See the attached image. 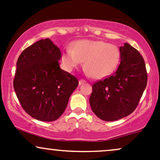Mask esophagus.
Returning a JSON list of instances; mask_svg holds the SVG:
<instances>
[{
  "instance_id": "esophagus-1",
  "label": "esophagus",
  "mask_w": 160,
  "mask_h": 160,
  "mask_svg": "<svg viewBox=\"0 0 160 160\" xmlns=\"http://www.w3.org/2000/svg\"><path fill=\"white\" fill-rule=\"evenodd\" d=\"M85 80H83V79H80L79 81H78V84H79V85H82V84H84V83H85Z\"/></svg>"
}]
</instances>
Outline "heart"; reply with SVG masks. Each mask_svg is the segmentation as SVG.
<instances>
[{
	"label": "heart",
	"instance_id": "obj_1",
	"mask_svg": "<svg viewBox=\"0 0 160 160\" xmlns=\"http://www.w3.org/2000/svg\"><path fill=\"white\" fill-rule=\"evenodd\" d=\"M62 57L70 70L85 61L88 72L100 79L113 72L119 64L120 52L117 46L103 41L81 40L75 43L73 48H66Z\"/></svg>",
	"mask_w": 160,
	"mask_h": 160
}]
</instances>
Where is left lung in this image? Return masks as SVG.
Returning <instances> with one entry per match:
<instances>
[{
  "mask_svg": "<svg viewBox=\"0 0 160 160\" xmlns=\"http://www.w3.org/2000/svg\"><path fill=\"white\" fill-rule=\"evenodd\" d=\"M120 64L114 74L92 86L89 102L94 114L104 121H116L132 113L146 88L148 73L142 56L125 43L120 47Z\"/></svg>",
  "mask_w": 160,
  "mask_h": 160,
  "instance_id": "left-lung-1",
  "label": "left lung"
}]
</instances>
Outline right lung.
Masks as SVG:
<instances>
[{
    "label": "right lung",
    "mask_w": 160,
    "mask_h": 160,
    "mask_svg": "<svg viewBox=\"0 0 160 160\" xmlns=\"http://www.w3.org/2000/svg\"><path fill=\"white\" fill-rule=\"evenodd\" d=\"M60 49L49 38L34 43L18 58L13 88L23 109L34 119H59L78 85L74 75L60 69Z\"/></svg>",
    "instance_id": "right-lung-1"
}]
</instances>
